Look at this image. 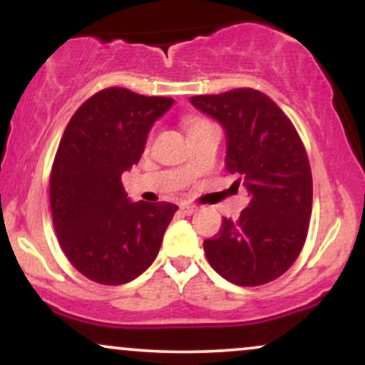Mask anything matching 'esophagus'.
Returning <instances> with one entry per match:
<instances>
[{
    "instance_id": "34e87169",
    "label": "esophagus",
    "mask_w": 365,
    "mask_h": 365,
    "mask_svg": "<svg viewBox=\"0 0 365 365\" xmlns=\"http://www.w3.org/2000/svg\"><path fill=\"white\" fill-rule=\"evenodd\" d=\"M180 209H182V211L185 212V215L190 216V215H194V212H195L197 209H199V207L194 206V204H187V202H183V204H180Z\"/></svg>"
}]
</instances>
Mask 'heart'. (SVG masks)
Instances as JSON below:
<instances>
[{"mask_svg":"<svg viewBox=\"0 0 365 365\" xmlns=\"http://www.w3.org/2000/svg\"><path fill=\"white\" fill-rule=\"evenodd\" d=\"M202 121H206V120H202V118H194V120H190V121H188V130H190V128H194L195 125L202 123Z\"/></svg>","mask_w":365,"mask_h":365,"instance_id":"heart-1","label":"heart"}]
</instances>
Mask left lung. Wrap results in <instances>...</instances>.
<instances>
[{"mask_svg": "<svg viewBox=\"0 0 365 365\" xmlns=\"http://www.w3.org/2000/svg\"><path fill=\"white\" fill-rule=\"evenodd\" d=\"M197 110L223 125L226 170L249 190L238 220L223 217L204 252L217 274L238 287L279 278L297 261L312 212V173L299 132L261 91L244 87L190 98Z\"/></svg>", "mask_w": 365, "mask_h": 365, "instance_id": "1", "label": "left lung"}]
</instances>
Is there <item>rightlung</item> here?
I'll return each instance as SVG.
<instances>
[{
    "label": "right lung",
    "mask_w": 365,
    "mask_h": 365,
    "mask_svg": "<svg viewBox=\"0 0 365 365\" xmlns=\"http://www.w3.org/2000/svg\"><path fill=\"white\" fill-rule=\"evenodd\" d=\"M171 104V98L108 87L63 132L49 175L53 225L63 254L91 282L128 283L156 259L178 207L130 202L121 175L139 163L150 127Z\"/></svg>",
    "instance_id": "1"
}]
</instances>
